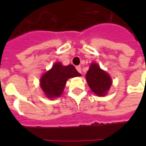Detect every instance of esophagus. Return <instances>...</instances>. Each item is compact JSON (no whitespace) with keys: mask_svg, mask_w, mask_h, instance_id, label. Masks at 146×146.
I'll return each mask as SVG.
<instances>
[{"mask_svg":"<svg viewBox=\"0 0 146 146\" xmlns=\"http://www.w3.org/2000/svg\"><path fill=\"white\" fill-rule=\"evenodd\" d=\"M76 70H77V71H78V72H79L80 73H81V67L80 66H78L76 67Z\"/></svg>","mask_w":146,"mask_h":146,"instance_id":"esophagus-1","label":"esophagus"}]
</instances>
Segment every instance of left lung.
<instances>
[{
  "instance_id": "left-lung-1",
  "label": "left lung",
  "mask_w": 146,
  "mask_h": 146,
  "mask_svg": "<svg viewBox=\"0 0 146 146\" xmlns=\"http://www.w3.org/2000/svg\"><path fill=\"white\" fill-rule=\"evenodd\" d=\"M86 80L90 88L98 96H104L112 84L107 73L100 69L98 64L92 63L86 74Z\"/></svg>"
}]
</instances>
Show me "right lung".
<instances>
[{"instance_id": "obj_1", "label": "right lung", "mask_w": 146, "mask_h": 146, "mask_svg": "<svg viewBox=\"0 0 146 146\" xmlns=\"http://www.w3.org/2000/svg\"><path fill=\"white\" fill-rule=\"evenodd\" d=\"M73 65L64 66L59 62L54 64L51 70L40 78V87L48 98L59 97L63 92L67 80L74 76H80Z\"/></svg>"}]
</instances>
